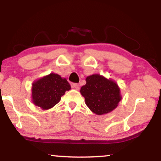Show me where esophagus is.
Wrapping results in <instances>:
<instances>
[{"instance_id":"34e87169","label":"esophagus","mask_w":161,"mask_h":161,"mask_svg":"<svg viewBox=\"0 0 161 161\" xmlns=\"http://www.w3.org/2000/svg\"><path fill=\"white\" fill-rule=\"evenodd\" d=\"M72 88H75L76 90L80 89V85L78 83H73V84H72Z\"/></svg>"}]
</instances>
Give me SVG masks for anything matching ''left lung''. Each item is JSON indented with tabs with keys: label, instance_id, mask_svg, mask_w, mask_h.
Segmentation results:
<instances>
[{
	"label": "left lung",
	"instance_id": "1",
	"mask_svg": "<svg viewBox=\"0 0 161 161\" xmlns=\"http://www.w3.org/2000/svg\"><path fill=\"white\" fill-rule=\"evenodd\" d=\"M86 81V84L81 87L80 92L85 98L86 105L93 113L103 115L118 106L122 97L115 81L99 74L88 76Z\"/></svg>",
	"mask_w": 161,
	"mask_h": 161
}]
</instances>
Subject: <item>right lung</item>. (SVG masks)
Instances as JSON below:
<instances>
[{
    "label": "right lung",
    "instance_id": "right-lung-1",
    "mask_svg": "<svg viewBox=\"0 0 161 161\" xmlns=\"http://www.w3.org/2000/svg\"><path fill=\"white\" fill-rule=\"evenodd\" d=\"M71 89L67 79L58 74L50 73L32 83V103L42 110L55 106L67 91Z\"/></svg>",
    "mask_w": 161,
    "mask_h": 161
}]
</instances>
